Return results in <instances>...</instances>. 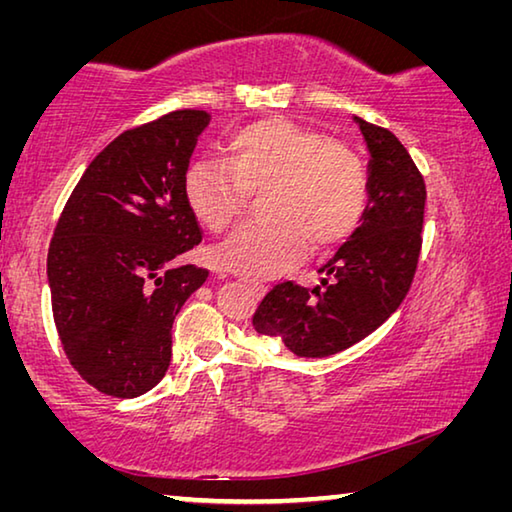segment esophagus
Instances as JSON below:
<instances>
[{"label":"esophagus","instance_id":"1","mask_svg":"<svg viewBox=\"0 0 512 512\" xmlns=\"http://www.w3.org/2000/svg\"><path fill=\"white\" fill-rule=\"evenodd\" d=\"M244 287L253 293V296H264L266 293V287L262 282H250V280H244Z\"/></svg>","mask_w":512,"mask_h":512}]
</instances>
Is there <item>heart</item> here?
Masks as SVG:
<instances>
[{"mask_svg":"<svg viewBox=\"0 0 512 512\" xmlns=\"http://www.w3.org/2000/svg\"><path fill=\"white\" fill-rule=\"evenodd\" d=\"M189 210L207 230L223 232L259 196L262 219L244 223L212 262L246 280H266L298 262L305 244L329 248L348 239L366 214L368 169L348 144L329 142L287 119L239 128L223 160H196L183 178Z\"/></svg>","mask_w":512,"mask_h":512,"instance_id":"heart-1","label":"heart"}]
</instances>
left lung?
Returning a JSON list of instances; mask_svg holds the SVG:
<instances>
[{"label": "left lung", "instance_id": "1", "mask_svg": "<svg viewBox=\"0 0 512 512\" xmlns=\"http://www.w3.org/2000/svg\"><path fill=\"white\" fill-rule=\"evenodd\" d=\"M366 140L370 198L361 225L318 268L320 287L282 282L253 316L298 357L348 350L384 323L411 289L422 246L427 189L409 151L386 128L354 117Z\"/></svg>", "mask_w": 512, "mask_h": 512}]
</instances>
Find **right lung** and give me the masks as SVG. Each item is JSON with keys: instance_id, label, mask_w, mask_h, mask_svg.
<instances>
[{"instance_id": "1", "label": "right lung", "mask_w": 512, "mask_h": 512, "mask_svg": "<svg viewBox=\"0 0 512 512\" xmlns=\"http://www.w3.org/2000/svg\"><path fill=\"white\" fill-rule=\"evenodd\" d=\"M210 115L176 110L112 140L74 187L47 255L51 309L76 372L97 391L137 397L171 363V327L207 280L173 266L201 244L183 178Z\"/></svg>"}]
</instances>
